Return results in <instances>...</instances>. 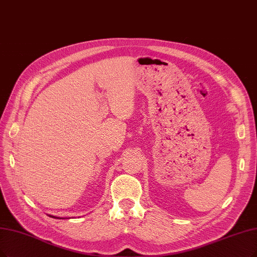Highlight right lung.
Here are the masks:
<instances>
[{
    "label": "right lung",
    "mask_w": 257,
    "mask_h": 257,
    "mask_svg": "<svg viewBox=\"0 0 257 257\" xmlns=\"http://www.w3.org/2000/svg\"><path fill=\"white\" fill-rule=\"evenodd\" d=\"M51 217H54V216H51ZM54 218H58V217H54Z\"/></svg>",
    "instance_id": "add662e5"
}]
</instances>
